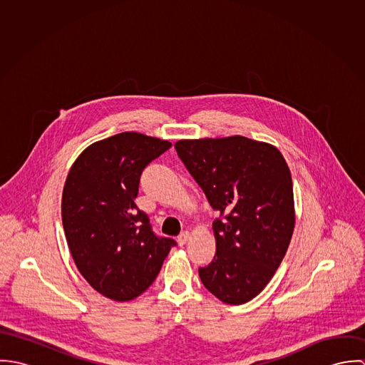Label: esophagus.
Here are the masks:
<instances>
[{
	"instance_id": "obj_1",
	"label": "esophagus",
	"mask_w": 365,
	"mask_h": 365,
	"mask_svg": "<svg viewBox=\"0 0 365 365\" xmlns=\"http://www.w3.org/2000/svg\"><path fill=\"white\" fill-rule=\"evenodd\" d=\"M190 237H191L190 232H188V230H185V232H182V233L178 236V243H180L181 246H184V245L190 240Z\"/></svg>"
}]
</instances>
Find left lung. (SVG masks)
<instances>
[{
  "label": "left lung",
  "mask_w": 365,
  "mask_h": 365,
  "mask_svg": "<svg viewBox=\"0 0 365 365\" xmlns=\"http://www.w3.org/2000/svg\"><path fill=\"white\" fill-rule=\"evenodd\" d=\"M174 148L220 213L212 225L216 255L200 268L201 281L222 302L246 304L269 282L294 233L288 164L275 146L239 135L184 139Z\"/></svg>",
  "instance_id": "8db88e82"
}]
</instances>
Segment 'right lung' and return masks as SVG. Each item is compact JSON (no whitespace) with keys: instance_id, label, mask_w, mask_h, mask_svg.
Masks as SVG:
<instances>
[{"instance_id":"add662e5","label":"right lung","mask_w":365,"mask_h":365,"mask_svg":"<svg viewBox=\"0 0 365 365\" xmlns=\"http://www.w3.org/2000/svg\"><path fill=\"white\" fill-rule=\"evenodd\" d=\"M170 148L143 133H118L90 145L67 174L61 220L70 253L87 282L109 299L143 294L175 246L157 237L135 204L143 168Z\"/></svg>"}]
</instances>
